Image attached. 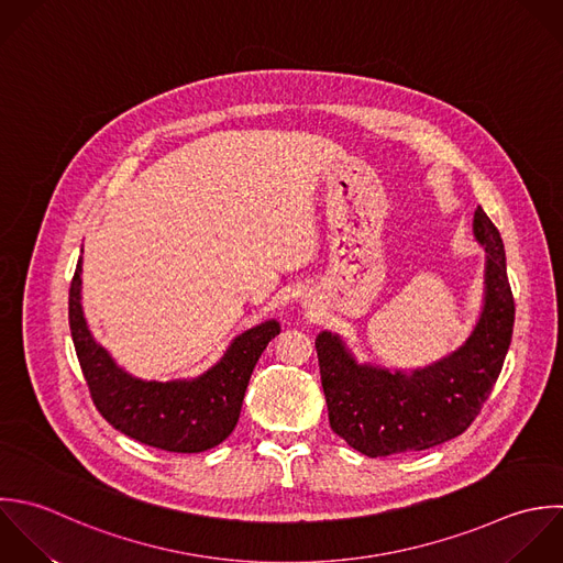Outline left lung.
Segmentation results:
<instances>
[{
	"instance_id": "left-lung-1",
	"label": "left lung",
	"mask_w": 563,
	"mask_h": 563,
	"mask_svg": "<svg viewBox=\"0 0 563 563\" xmlns=\"http://www.w3.org/2000/svg\"><path fill=\"white\" fill-rule=\"evenodd\" d=\"M476 239L487 250V296L472 338L450 357L408 375L357 366L331 333L316 340L331 430L371 456L421 452L463 434L503 371L516 322L505 245L483 208Z\"/></svg>"
}]
</instances>
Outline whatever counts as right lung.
Instances as JSON below:
<instances>
[{
  "label": "right lung",
  "instance_id": "1",
  "mask_svg": "<svg viewBox=\"0 0 563 563\" xmlns=\"http://www.w3.org/2000/svg\"><path fill=\"white\" fill-rule=\"evenodd\" d=\"M69 331L89 397L109 426L164 452L197 454L232 434L252 371L280 327L272 320L245 331L232 342L223 360L195 382L133 379L87 331L80 309L78 258L69 283Z\"/></svg>",
  "mask_w": 563,
  "mask_h": 563
}]
</instances>
